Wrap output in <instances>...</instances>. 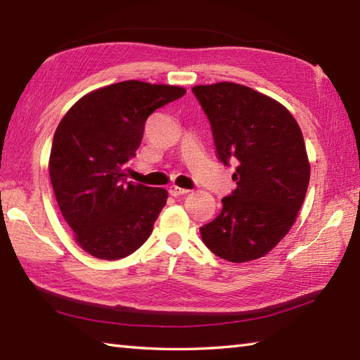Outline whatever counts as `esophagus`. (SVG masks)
Masks as SVG:
<instances>
[{"label": "esophagus", "mask_w": 360, "mask_h": 360, "mask_svg": "<svg viewBox=\"0 0 360 360\" xmlns=\"http://www.w3.org/2000/svg\"><path fill=\"white\" fill-rule=\"evenodd\" d=\"M168 192H169V195H172V197H181V195H186L191 191H187V188H181L178 186H172L168 188Z\"/></svg>", "instance_id": "34e87169"}]
</instances>
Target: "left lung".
Returning a JSON list of instances; mask_svg holds the SVG:
<instances>
[{"instance_id": "8db88e82", "label": "left lung", "mask_w": 360, "mask_h": 360, "mask_svg": "<svg viewBox=\"0 0 360 360\" xmlns=\"http://www.w3.org/2000/svg\"><path fill=\"white\" fill-rule=\"evenodd\" d=\"M209 117L215 153L236 160V181L221 212L200 228L202 243L231 263L269 253L296 221L310 181L302 132L272 97L244 84L220 82L192 88Z\"/></svg>"}]
</instances>
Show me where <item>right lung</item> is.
<instances>
[{"label":"right lung","mask_w":360,"mask_h":360,"mask_svg":"<svg viewBox=\"0 0 360 360\" xmlns=\"http://www.w3.org/2000/svg\"><path fill=\"white\" fill-rule=\"evenodd\" d=\"M186 94L172 84L120 82L91 91L58 124L49 173L77 244L101 259L134 253L153 233L168 192L127 181L155 110Z\"/></svg>","instance_id":"obj_1"}]
</instances>
